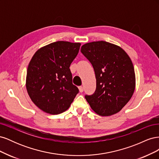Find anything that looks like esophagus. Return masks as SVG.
I'll use <instances>...</instances> for the list:
<instances>
[{
  "instance_id": "1",
  "label": "esophagus",
  "mask_w": 159,
  "mask_h": 159,
  "mask_svg": "<svg viewBox=\"0 0 159 159\" xmlns=\"http://www.w3.org/2000/svg\"><path fill=\"white\" fill-rule=\"evenodd\" d=\"M78 89L81 93H82L84 91V88L82 87V86H80V87H78Z\"/></svg>"
}]
</instances>
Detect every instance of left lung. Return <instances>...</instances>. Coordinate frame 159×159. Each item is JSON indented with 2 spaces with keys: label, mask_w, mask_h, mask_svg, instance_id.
<instances>
[{
  "label": "left lung",
  "mask_w": 159,
  "mask_h": 159,
  "mask_svg": "<svg viewBox=\"0 0 159 159\" xmlns=\"http://www.w3.org/2000/svg\"><path fill=\"white\" fill-rule=\"evenodd\" d=\"M94 69L96 89L85 96L91 108L101 116L119 112L135 89L132 61L121 47L105 41L89 42L81 48Z\"/></svg>",
  "instance_id": "1"
}]
</instances>
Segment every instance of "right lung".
<instances>
[{
    "mask_svg": "<svg viewBox=\"0 0 159 159\" xmlns=\"http://www.w3.org/2000/svg\"><path fill=\"white\" fill-rule=\"evenodd\" d=\"M80 43L57 41L38 49L28 66L26 87L36 106L47 113L64 112L78 93L72 84L70 64Z\"/></svg>",
    "mask_w": 159,
    "mask_h": 159,
    "instance_id": "right-lung-1",
    "label": "right lung"
}]
</instances>
